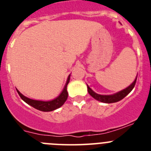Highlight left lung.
Instances as JSON below:
<instances>
[{"mask_svg": "<svg viewBox=\"0 0 151 151\" xmlns=\"http://www.w3.org/2000/svg\"><path fill=\"white\" fill-rule=\"evenodd\" d=\"M136 80H137V77H136L135 80H134L133 83L132 85H130L128 88H126L124 90L118 92L116 94H112V95H101V94H98L97 93H95L94 91L91 90L90 88L88 87V91L89 94H90L91 97H93L94 99L97 100V101H101V102H104V103H108V104H110V103H115V102H118V101H121L122 99H123L124 97L125 96L129 94L132 90L134 88V85H135L136 83Z\"/></svg>", "mask_w": 151, "mask_h": 151, "instance_id": "8db88e82", "label": "left lung"}]
</instances>
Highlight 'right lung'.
<instances>
[{"instance_id": "add662e5", "label": "right lung", "mask_w": 151, "mask_h": 151, "mask_svg": "<svg viewBox=\"0 0 151 151\" xmlns=\"http://www.w3.org/2000/svg\"><path fill=\"white\" fill-rule=\"evenodd\" d=\"M69 79H70V75L67 78V82H66V85L64 87L63 90L61 92V94H60V96L56 98L54 100H52L50 101H35V100L30 99V98H28V97H25L24 95H22L20 92L17 89V92H18L19 95L20 96V97L23 100L26 104H29L30 106H33L34 108L37 109L38 110H41V111L43 112H50L53 111V110H56L57 108L60 107L62 105H63V104L65 103V101H66L68 97V92H67V85L69 82Z\"/></svg>"}]
</instances>
